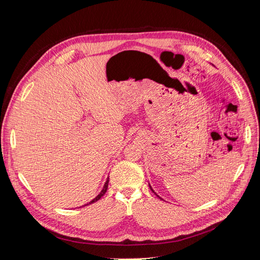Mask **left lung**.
<instances>
[{"mask_svg":"<svg viewBox=\"0 0 260 260\" xmlns=\"http://www.w3.org/2000/svg\"><path fill=\"white\" fill-rule=\"evenodd\" d=\"M148 185H149V187H151V189H152V192H153V193H155V190H154V189H153V188H152V186H151V184H149V183H148ZM155 195H157V194H156V193H155ZM157 197H159V196H158V195H157ZM159 198H160V199H162V198H161V197H159ZM162 200H163V199H162Z\"/></svg>","mask_w":260,"mask_h":260,"instance_id":"1","label":"left lung"}]
</instances>
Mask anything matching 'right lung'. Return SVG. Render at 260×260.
Instances as JSON below:
<instances>
[{
	"label": "right lung",
	"instance_id": "1",
	"mask_svg": "<svg viewBox=\"0 0 260 260\" xmlns=\"http://www.w3.org/2000/svg\"><path fill=\"white\" fill-rule=\"evenodd\" d=\"M108 181H109V178H108V177H107V178H106V181H105V183H104V185H103V188H102V190H101V192L97 195V196H95L92 200H90L88 203H86V204H84V206H82V207H85V206H88V204H91V203H93V202H95V201H98L105 193H106V190H107V186H108Z\"/></svg>",
	"mask_w": 260,
	"mask_h": 260
}]
</instances>
